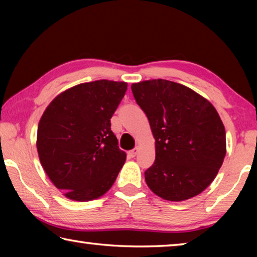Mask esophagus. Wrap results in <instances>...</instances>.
<instances>
[{
  "label": "esophagus",
  "instance_id": "esophagus-1",
  "mask_svg": "<svg viewBox=\"0 0 257 257\" xmlns=\"http://www.w3.org/2000/svg\"><path fill=\"white\" fill-rule=\"evenodd\" d=\"M138 151H139L138 147H136V149H134V150H132V151H129V152H128V156H129V158H135V156L137 155Z\"/></svg>",
  "mask_w": 257,
  "mask_h": 257
}]
</instances>
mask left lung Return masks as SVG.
<instances>
[{
    "mask_svg": "<svg viewBox=\"0 0 257 257\" xmlns=\"http://www.w3.org/2000/svg\"><path fill=\"white\" fill-rule=\"evenodd\" d=\"M132 90L155 139V162L145 171L149 188L171 202L197 196L214 180L227 152L219 113L205 97L175 81L144 80Z\"/></svg>",
    "mask_w": 257,
    "mask_h": 257,
    "instance_id": "left-lung-1",
    "label": "left lung"
}]
</instances>
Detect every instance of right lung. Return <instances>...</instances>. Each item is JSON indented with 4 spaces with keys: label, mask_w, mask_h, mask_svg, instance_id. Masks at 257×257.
<instances>
[{
    "label": "right lung",
    "mask_w": 257,
    "mask_h": 257,
    "mask_svg": "<svg viewBox=\"0 0 257 257\" xmlns=\"http://www.w3.org/2000/svg\"><path fill=\"white\" fill-rule=\"evenodd\" d=\"M124 81L84 82L59 94L43 113L37 152L47 177L64 196L88 202L114 184L127 155L111 130Z\"/></svg>",
    "instance_id": "1"
}]
</instances>
